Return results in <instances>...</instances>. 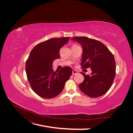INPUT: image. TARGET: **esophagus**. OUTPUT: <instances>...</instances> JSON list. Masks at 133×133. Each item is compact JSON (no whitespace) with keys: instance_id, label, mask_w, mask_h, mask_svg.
<instances>
[{"instance_id":"34e87169","label":"esophagus","mask_w":133,"mask_h":133,"mask_svg":"<svg viewBox=\"0 0 133 133\" xmlns=\"http://www.w3.org/2000/svg\"><path fill=\"white\" fill-rule=\"evenodd\" d=\"M78 74V72L77 71H75V70H73V75H76V74Z\"/></svg>"}]
</instances>
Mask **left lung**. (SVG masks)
Instances as JSON below:
<instances>
[{
    "label": "left lung",
    "mask_w": 133,
    "mask_h": 133,
    "mask_svg": "<svg viewBox=\"0 0 133 133\" xmlns=\"http://www.w3.org/2000/svg\"><path fill=\"white\" fill-rule=\"evenodd\" d=\"M82 47L81 65L82 68L90 67L92 73L84 76L79 85L81 91L90 97H97L110 89L115 76L116 64L113 54L101 42L85 37L71 38Z\"/></svg>",
    "instance_id": "left-lung-1"
}]
</instances>
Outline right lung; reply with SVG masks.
<instances>
[{"label": "right lung", "mask_w": 133, "mask_h": 133, "mask_svg": "<svg viewBox=\"0 0 133 133\" xmlns=\"http://www.w3.org/2000/svg\"><path fill=\"white\" fill-rule=\"evenodd\" d=\"M69 39V37L52 38L39 43L32 49L26 62L28 81L33 91L41 97L57 96L72 74L70 67L55 72L52 68L53 61L60 57V49Z\"/></svg>", "instance_id": "right-lung-1"}]
</instances>
